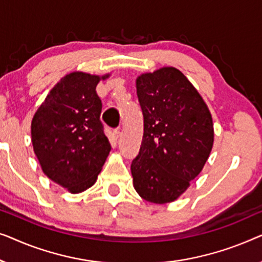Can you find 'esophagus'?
Instances as JSON below:
<instances>
[{"instance_id":"34e87169","label":"esophagus","mask_w":262,"mask_h":262,"mask_svg":"<svg viewBox=\"0 0 262 262\" xmlns=\"http://www.w3.org/2000/svg\"><path fill=\"white\" fill-rule=\"evenodd\" d=\"M113 136L115 140H119V138L121 136V132L119 129H115L113 132Z\"/></svg>"}]
</instances>
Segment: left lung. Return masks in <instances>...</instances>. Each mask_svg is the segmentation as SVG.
Returning <instances> with one entry per match:
<instances>
[{"instance_id": "left-lung-1", "label": "left lung", "mask_w": 262, "mask_h": 262, "mask_svg": "<svg viewBox=\"0 0 262 262\" xmlns=\"http://www.w3.org/2000/svg\"><path fill=\"white\" fill-rule=\"evenodd\" d=\"M143 136L132 161L133 185L143 200L176 201L200 174L213 143L211 114L179 70L163 68L136 79Z\"/></svg>"}]
</instances>
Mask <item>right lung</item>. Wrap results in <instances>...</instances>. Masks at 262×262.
Instances as JSON below:
<instances>
[{
	"label": "right lung",
	"mask_w": 262,
	"mask_h": 262,
	"mask_svg": "<svg viewBox=\"0 0 262 262\" xmlns=\"http://www.w3.org/2000/svg\"><path fill=\"white\" fill-rule=\"evenodd\" d=\"M98 77L66 75L54 85L32 121V143L45 174L72 193L93 186L112 149L99 120Z\"/></svg>",
	"instance_id": "add662e5"
}]
</instances>
